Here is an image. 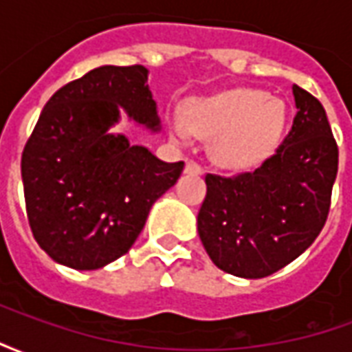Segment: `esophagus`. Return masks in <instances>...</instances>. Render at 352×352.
Wrapping results in <instances>:
<instances>
[{
  "mask_svg": "<svg viewBox=\"0 0 352 352\" xmlns=\"http://www.w3.org/2000/svg\"><path fill=\"white\" fill-rule=\"evenodd\" d=\"M184 171H186V173H201V171H204V168H201V166H199L198 162H194V160H186V168H184Z\"/></svg>",
  "mask_w": 352,
  "mask_h": 352,
  "instance_id": "34e87169",
  "label": "esophagus"
}]
</instances>
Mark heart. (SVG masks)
<instances>
[{
	"label": "heart",
	"instance_id": "obj_1",
	"mask_svg": "<svg viewBox=\"0 0 352 352\" xmlns=\"http://www.w3.org/2000/svg\"><path fill=\"white\" fill-rule=\"evenodd\" d=\"M287 120L285 103L260 90L237 88L209 100L194 101L186 111V128L214 138L213 156L228 168H245L262 160L279 143ZM186 128L173 122V133L186 138Z\"/></svg>",
	"mask_w": 352,
	"mask_h": 352
}]
</instances>
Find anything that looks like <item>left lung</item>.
Here are the masks:
<instances>
[{
  "instance_id": "obj_1",
  "label": "left lung",
  "mask_w": 352,
  "mask_h": 352,
  "mask_svg": "<svg viewBox=\"0 0 352 352\" xmlns=\"http://www.w3.org/2000/svg\"><path fill=\"white\" fill-rule=\"evenodd\" d=\"M296 116L275 153L232 177L207 173L198 234L222 272L262 279L309 247L324 226L338 175V143L320 101L292 87Z\"/></svg>"
}]
</instances>
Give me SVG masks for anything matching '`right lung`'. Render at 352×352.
<instances>
[{
	"label": "right lung",
	"instance_id": "right-lung-1",
	"mask_svg": "<svg viewBox=\"0 0 352 352\" xmlns=\"http://www.w3.org/2000/svg\"><path fill=\"white\" fill-rule=\"evenodd\" d=\"M143 65H101L58 90L22 153L30 228L43 251L73 270H98L130 251L148 211L181 177L184 162L111 133L124 109L160 130Z\"/></svg>",
	"mask_w": 352,
	"mask_h": 352
}]
</instances>
